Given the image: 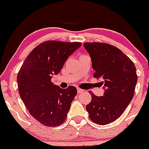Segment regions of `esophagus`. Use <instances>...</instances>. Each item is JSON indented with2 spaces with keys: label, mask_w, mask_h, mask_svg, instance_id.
<instances>
[{
  "label": "esophagus",
  "mask_w": 149,
  "mask_h": 149,
  "mask_svg": "<svg viewBox=\"0 0 149 149\" xmlns=\"http://www.w3.org/2000/svg\"><path fill=\"white\" fill-rule=\"evenodd\" d=\"M77 93H81L84 92V90H81V89H80V88H77Z\"/></svg>",
  "instance_id": "esophagus-1"
}]
</instances>
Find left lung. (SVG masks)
I'll return each instance as SVG.
<instances>
[{
	"label": "left lung",
	"mask_w": 149,
	"mask_h": 149,
	"mask_svg": "<svg viewBox=\"0 0 149 149\" xmlns=\"http://www.w3.org/2000/svg\"><path fill=\"white\" fill-rule=\"evenodd\" d=\"M95 71L94 77L104 84L103 96L92 95L86 106L93 122L105 125L124 112L133 97L137 83L136 67L128 56L114 46L103 43H84Z\"/></svg>",
	"instance_id": "obj_1"
}]
</instances>
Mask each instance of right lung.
<instances>
[{
  "instance_id": "obj_1",
  "label": "right lung",
  "mask_w": 149,
  "mask_h": 149,
  "mask_svg": "<svg viewBox=\"0 0 149 149\" xmlns=\"http://www.w3.org/2000/svg\"><path fill=\"white\" fill-rule=\"evenodd\" d=\"M81 46L80 42L47 40L37 46L24 61L17 75L19 92L29 113L40 124L54 127L65 120L77 89L60 88L51 78Z\"/></svg>"
}]
</instances>
